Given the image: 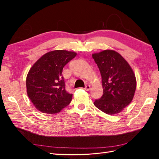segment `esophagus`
<instances>
[{
    "label": "esophagus",
    "instance_id": "34e87169",
    "mask_svg": "<svg viewBox=\"0 0 159 159\" xmlns=\"http://www.w3.org/2000/svg\"><path fill=\"white\" fill-rule=\"evenodd\" d=\"M85 90H87V91H89V89H90V85H86L85 88Z\"/></svg>",
    "mask_w": 159,
    "mask_h": 159
}]
</instances>
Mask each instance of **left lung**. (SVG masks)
I'll list each match as a JSON object with an SVG mask.
<instances>
[{
	"instance_id": "obj_1",
	"label": "left lung",
	"mask_w": 159,
	"mask_h": 159,
	"mask_svg": "<svg viewBox=\"0 0 159 159\" xmlns=\"http://www.w3.org/2000/svg\"><path fill=\"white\" fill-rule=\"evenodd\" d=\"M99 69L103 89L102 97L94 106L108 115L122 112L134 99L136 79L128 62L113 50L92 54Z\"/></svg>"
}]
</instances>
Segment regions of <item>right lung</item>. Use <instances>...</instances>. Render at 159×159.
<instances>
[{
  "mask_svg": "<svg viewBox=\"0 0 159 159\" xmlns=\"http://www.w3.org/2000/svg\"><path fill=\"white\" fill-rule=\"evenodd\" d=\"M77 55L74 51H52L39 58L26 77L29 99L38 111L56 114L70 104L72 94L65 90L63 67Z\"/></svg>",
  "mask_w": 159,
  "mask_h": 159,
  "instance_id": "1",
  "label": "right lung"
}]
</instances>
